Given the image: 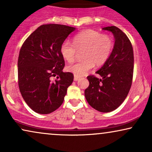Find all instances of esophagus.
Returning a JSON list of instances; mask_svg holds the SVG:
<instances>
[{
	"label": "esophagus",
	"instance_id": "34e87169",
	"mask_svg": "<svg viewBox=\"0 0 152 152\" xmlns=\"http://www.w3.org/2000/svg\"><path fill=\"white\" fill-rule=\"evenodd\" d=\"M79 80H80V77H77L76 75L74 76V80L75 81H78Z\"/></svg>",
	"mask_w": 152,
	"mask_h": 152
}]
</instances>
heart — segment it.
I'll return each instance as SVG.
<instances>
[{
    "mask_svg": "<svg viewBox=\"0 0 152 152\" xmlns=\"http://www.w3.org/2000/svg\"><path fill=\"white\" fill-rule=\"evenodd\" d=\"M72 43L64 41L60 52L62 57L68 62L73 61L77 50L84 49L82 61L76 62L67 66L66 69L75 75L80 77L86 75L93 66L102 65L111 54L113 41L108 35L97 31L88 30L79 33L72 39Z\"/></svg>",
    "mask_w": 152,
    "mask_h": 152,
    "instance_id": "b5f03b06",
    "label": "heart"
}]
</instances>
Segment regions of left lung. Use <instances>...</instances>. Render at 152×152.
I'll use <instances>...</instances> for the list:
<instances>
[{"mask_svg":"<svg viewBox=\"0 0 152 152\" xmlns=\"http://www.w3.org/2000/svg\"><path fill=\"white\" fill-rule=\"evenodd\" d=\"M113 33L115 43L111 55L96 72L102 77H87L89 86L85 90L87 102L97 111L108 113L120 107L132 86L134 51L127 36L115 26L103 28Z\"/></svg>","mask_w":152,"mask_h":152,"instance_id":"1","label":"left lung"}]
</instances>
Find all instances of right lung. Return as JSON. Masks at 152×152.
Wrapping results in <instances>:
<instances>
[{"label": "right lung", "instance_id": "obj_1", "mask_svg": "<svg viewBox=\"0 0 152 152\" xmlns=\"http://www.w3.org/2000/svg\"><path fill=\"white\" fill-rule=\"evenodd\" d=\"M75 28L64 25L39 26L20 48L18 59V86L23 98L36 113L48 114L63 103L74 76L64 72L60 48ZM58 75L57 80H51Z\"/></svg>", "mask_w": 152, "mask_h": 152}]
</instances>
